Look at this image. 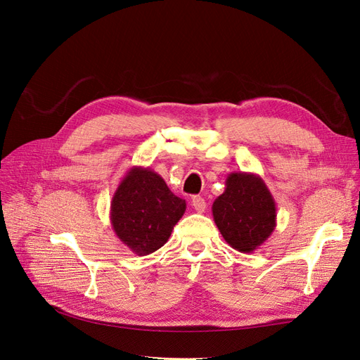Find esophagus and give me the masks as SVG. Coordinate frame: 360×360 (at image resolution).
<instances>
[{
	"label": "esophagus",
	"mask_w": 360,
	"mask_h": 360,
	"mask_svg": "<svg viewBox=\"0 0 360 360\" xmlns=\"http://www.w3.org/2000/svg\"><path fill=\"white\" fill-rule=\"evenodd\" d=\"M205 200L202 197H193L192 198V207L195 210H197L198 213H202L205 210Z\"/></svg>",
	"instance_id": "34e87169"
}]
</instances>
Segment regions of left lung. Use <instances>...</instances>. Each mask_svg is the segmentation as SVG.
Here are the masks:
<instances>
[{
    "instance_id": "left-lung-1",
    "label": "left lung",
    "mask_w": 360,
    "mask_h": 360,
    "mask_svg": "<svg viewBox=\"0 0 360 360\" xmlns=\"http://www.w3.org/2000/svg\"><path fill=\"white\" fill-rule=\"evenodd\" d=\"M212 212L225 242L243 254L254 252L276 226V202L254 172L228 174L225 191L214 200Z\"/></svg>"
}]
</instances>
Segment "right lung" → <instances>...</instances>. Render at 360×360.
I'll return each instance as SVG.
<instances>
[{
  "instance_id": "obj_1",
  "label": "right lung",
  "mask_w": 360,
  "mask_h": 360,
  "mask_svg": "<svg viewBox=\"0 0 360 360\" xmlns=\"http://www.w3.org/2000/svg\"><path fill=\"white\" fill-rule=\"evenodd\" d=\"M186 201L174 195L158 172L134 167L120 181L111 201V225L134 254L143 257L168 242Z\"/></svg>"
}]
</instances>
